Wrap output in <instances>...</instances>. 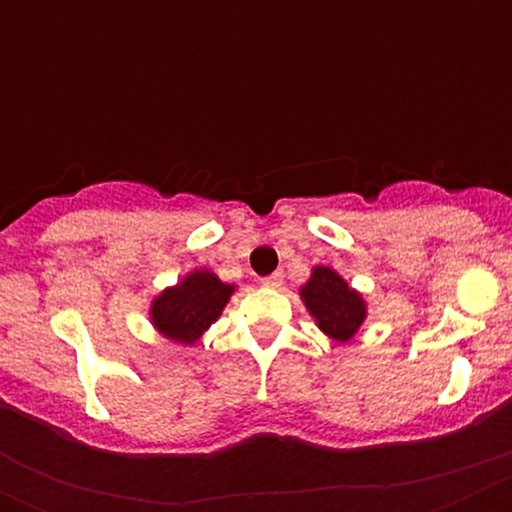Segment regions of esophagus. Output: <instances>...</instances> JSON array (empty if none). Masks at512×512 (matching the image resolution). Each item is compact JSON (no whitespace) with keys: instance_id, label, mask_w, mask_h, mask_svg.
I'll return each instance as SVG.
<instances>
[{"instance_id":"34e87169","label":"esophagus","mask_w":512,"mask_h":512,"mask_svg":"<svg viewBox=\"0 0 512 512\" xmlns=\"http://www.w3.org/2000/svg\"><path fill=\"white\" fill-rule=\"evenodd\" d=\"M260 284L264 286V289H279V286L284 284V274H281V272H274V274L264 276V279L260 281Z\"/></svg>"}]
</instances>
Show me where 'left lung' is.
<instances>
[{"instance_id": "1", "label": "left lung", "mask_w": 512, "mask_h": 512, "mask_svg": "<svg viewBox=\"0 0 512 512\" xmlns=\"http://www.w3.org/2000/svg\"><path fill=\"white\" fill-rule=\"evenodd\" d=\"M301 298L317 327L334 339L349 342L366 320V301L358 291L334 272L332 267H315L310 279L301 286Z\"/></svg>"}]
</instances>
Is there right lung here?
Instances as JSON below:
<instances>
[{
  "instance_id": "1",
  "label": "right lung",
  "mask_w": 512,
  "mask_h": 512,
  "mask_svg": "<svg viewBox=\"0 0 512 512\" xmlns=\"http://www.w3.org/2000/svg\"><path fill=\"white\" fill-rule=\"evenodd\" d=\"M233 291L236 286L223 284L209 269H195L151 301V325L170 342L195 344L219 320Z\"/></svg>"
}]
</instances>
